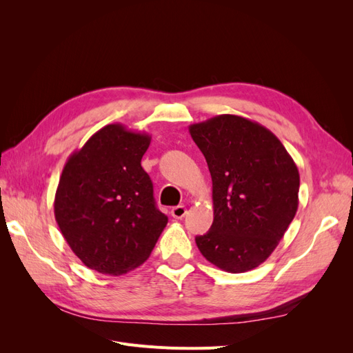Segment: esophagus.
<instances>
[{
	"label": "esophagus",
	"instance_id": "34e87169",
	"mask_svg": "<svg viewBox=\"0 0 353 353\" xmlns=\"http://www.w3.org/2000/svg\"><path fill=\"white\" fill-rule=\"evenodd\" d=\"M187 213V208L185 206H175L170 210V215H172L175 219H183Z\"/></svg>",
	"mask_w": 353,
	"mask_h": 353
}]
</instances>
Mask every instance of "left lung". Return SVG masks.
Instances as JSON below:
<instances>
[{
	"label": "left lung",
	"instance_id": "8db88e82",
	"mask_svg": "<svg viewBox=\"0 0 353 353\" xmlns=\"http://www.w3.org/2000/svg\"><path fill=\"white\" fill-rule=\"evenodd\" d=\"M188 130L212 176L213 222L197 248L223 271H250L270 258L296 215L297 166L279 138L245 117L219 114Z\"/></svg>",
	"mask_w": 353,
	"mask_h": 353
}]
</instances>
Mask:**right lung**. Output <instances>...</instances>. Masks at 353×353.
I'll return each instance as SVG.
<instances>
[{
  "label": "right lung",
  "instance_id": "add662e5",
  "mask_svg": "<svg viewBox=\"0 0 353 353\" xmlns=\"http://www.w3.org/2000/svg\"><path fill=\"white\" fill-rule=\"evenodd\" d=\"M150 140L105 125L63 168L56 221L73 253L100 274L122 275L144 263L168 223L141 166Z\"/></svg>",
  "mask_w": 353,
  "mask_h": 353
}]
</instances>
